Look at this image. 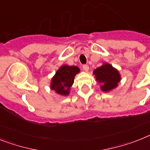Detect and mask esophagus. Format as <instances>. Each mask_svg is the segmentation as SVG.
Wrapping results in <instances>:
<instances>
[{"label":"esophagus","mask_w":150,"mask_h":150,"mask_svg":"<svg viewBox=\"0 0 150 150\" xmlns=\"http://www.w3.org/2000/svg\"><path fill=\"white\" fill-rule=\"evenodd\" d=\"M82 68H83V69H84V71H88L89 67H88V65H83Z\"/></svg>","instance_id":"34e87169"}]
</instances>
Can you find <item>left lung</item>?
Segmentation results:
<instances>
[{
	"label": "left lung",
	"instance_id": "obj_1",
	"mask_svg": "<svg viewBox=\"0 0 150 150\" xmlns=\"http://www.w3.org/2000/svg\"><path fill=\"white\" fill-rule=\"evenodd\" d=\"M93 73L98 82L101 85L100 88L104 91H108L116 88L120 81L119 72L109 64H104L95 69Z\"/></svg>",
	"mask_w": 150,
	"mask_h": 150
}]
</instances>
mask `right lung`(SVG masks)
<instances>
[{"instance_id":"obj_1","label":"right lung","mask_w":150,"mask_h":150,"mask_svg":"<svg viewBox=\"0 0 150 150\" xmlns=\"http://www.w3.org/2000/svg\"><path fill=\"white\" fill-rule=\"evenodd\" d=\"M79 72L77 66H62L52 80L51 88L62 95L69 94L70 87L74 82L75 75Z\"/></svg>"}]
</instances>
